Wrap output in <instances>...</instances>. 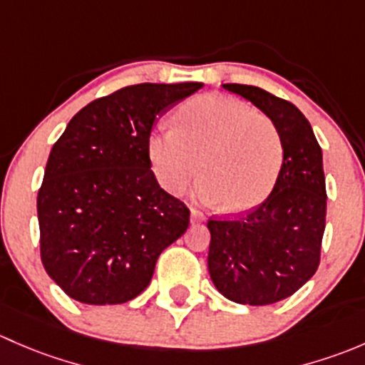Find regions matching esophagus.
I'll use <instances>...</instances> for the list:
<instances>
[{
  "label": "esophagus",
  "instance_id": "esophagus-1",
  "mask_svg": "<svg viewBox=\"0 0 365 365\" xmlns=\"http://www.w3.org/2000/svg\"><path fill=\"white\" fill-rule=\"evenodd\" d=\"M190 220H191V223H193V225H198V223H204V221L207 220V217H205L204 214L200 212V210L191 209V216H190Z\"/></svg>",
  "mask_w": 365,
  "mask_h": 365
}]
</instances>
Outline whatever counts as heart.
<instances>
[{
  "label": "heart",
  "instance_id": "obj_1",
  "mask_svg": "<svg viewBox=\"0 0 365 365\" xmlns=\"http://www.w3.org/2000/svg\"><path fill=\"white\" fill-rule=\"evenodd\" d=\"M174 128L151 133L149 160L156 179L179 191L200 168L193 193L228 212L257 207L272 190L283 160L276 126L232 96L210 93L182 105Z\"/></svg>",
  "mask_w": 365,
  "mask_h": 365
}]
</instances>
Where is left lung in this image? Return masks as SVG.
Returning <instances> with one entry per match:
<instances>
[{
    "mask_svg": "<svg viewBox=\"0 0 365 365\" xmlns=\"http://www.w3.org/2000/svg\"><path fill=\"white\" fill-rule=\"evenodd\" d=\"M274 123L283 163L264 204L235 220H210L207 267L221 295L267 306L294 295L317 272L325 232L323 156L309 121L294 103L246 84H223Z\"/></svg>",
    "mask_w": 365,
    "mask_h": 365,
    "instance_id": "left-lung-1",
    "label": "left lung"
}]
</instances>
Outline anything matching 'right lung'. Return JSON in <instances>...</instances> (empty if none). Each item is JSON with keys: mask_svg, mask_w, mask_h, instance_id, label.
Instances as JSON below:
<instances>
[{"mask_svg": "<svg viewBox=\"0 0 365 365\" xmlns=\"http://www.w3.org/2000/svg\"><path fill=\"white\" fill-rule=\"evenodd\" d=\"M202 82L137 84L86 105L52 145L38 191L42 264L82 304L135 299L156 260L190 225V210L161 190L148 142L156 118Z\"/></svg>", "mask_w": 365, "mask_h": 365, "instance_id": "obj_1", "label": "right lung"}]
</instances>
